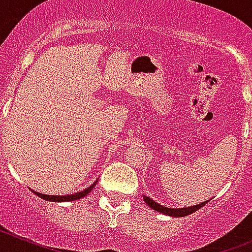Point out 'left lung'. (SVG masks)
I'll return each instance as SVG.
<instances>
[{
    "mask_svg": "<svg viewBox=\"0 0 252 252\" xmlns=\"http://www.w3.org/2000/svg\"><path fill=\"white\" fill-rule=\"evenodd\" d=\"M144 197V201L145 203L148 204L150 208H153L154 211H158V212L162 213V215H166V216H170V217H186L188 215H192L193 212L198 211L199 208L204 206L208 201L206 202H202V203L197 204V206H192V207H186V208H168V207H164L161 204L157 203L155 201H153L151 198L146 197V195H142Z\"/></svg>",
    "mask_w": 252,
    "mask_h": 252,
    "instance_id": "1",
    "label": "left lung"
}]
</instances>
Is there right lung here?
I'll return each instance as SVG.
<instances>
[{"label":"right lung","instance_id":"1","mask_svg":"<svg viewBox=\"0 0 252 252\" xmlns=\"http://www.w3.org/2000/svg\"><path fill=\"white\" fill-rule=\"evenodd\" d=\"M97 182H98V180H95L92 186H90L88 188H86L84 190H82V192H77V193H74V194L49 195V194H43V193H37V192H35V190H32V193H34V194H36L37 197L43 198V199H45V201H49V202H72V201H77V199H81V198L86 197V195L88 194V193H90L93 188H94V186L97 184Z\"/></svg>","mask_w":252,"mask_h":252}]
</instances>
